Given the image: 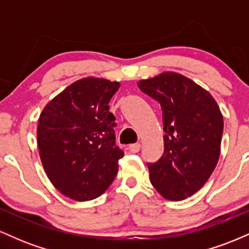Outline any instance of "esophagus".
<instances>
[{"instance_id": "esophagus-1", "label": "esophagus", "mask_w": 249, "mask_h": 249, "mask_svg": "<svg viewBox=\"0 0 249 249\" xmlns=\"http://www.w3.org/2000/svg\"><path fill=\"white\" fill-rule=\"evenodd\" d=\"M128 150H130L132 153H137L139 150H141V144H139V142H136V144H131L130 146H128Z\"/></svg>"}]
</instances>
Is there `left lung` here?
Listing matches in <instances>:
<instances>
[{"label":"left lung","mask_w":249,"mask_h":249,"mask_svg":"<svg viewBox=\"0 0 249 249\" xmlns=\"http://www.w3.org/2000/svg\"><path fill=\"white\" fill-rule=\"evenodd\" d=\"M138 87L162 111L164 153L147 162L151 184L165 199H186L218 164L224 131L220 108L208 91L177 72L141 81Z\"/></svg>","instance_id":"1"}]
</instances>
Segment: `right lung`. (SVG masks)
I'll use <instances>...</instances> for the list:
<instances>
[{
	"label": "right lung",
	"instance_id": "obj_1",
	"mask_svg": "<svg viewBox=\"0 0 249 249\" xmlns=\"http://www.w3.org/2000/svg\"><path fill=\"white\" fill-rule=\"evenodd\" d=\"M119 83L79 79L43 108L37 126L39 157L59 192L92 200L110 186L124 151L116 144V117L108 103Z\"/></svg>",
	"mask_w": 249,
	"mask_h": 249
}]
</instances>
